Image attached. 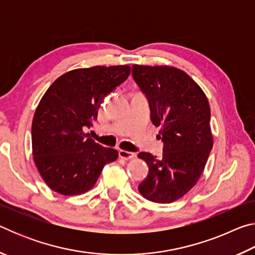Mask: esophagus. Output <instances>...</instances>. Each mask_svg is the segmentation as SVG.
Wrapping results in <instances>:
<instances>
[{"label":"esophagus","instance_id":"1","mask_svg":"<svg viewBox=\"0 0 255 255\" xmlns=\"http://www.w3.org/2000/svg\"><path fill=\"white\" fill-rule=\"evenodd\" d=\"M119 156L120 158L123 159H126V161H128V159H131L136 156L135 153H131V152H128V150H124V149H120L119 150Z\"/></svg>","mask_w":255,"mask_h":255}]
</instances>
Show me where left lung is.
Returning <instances> with one entry per match:
<instances>
[{"mask_svg": "<svg viewBox=\"0 0 255 255\" xmlns=\"http://www.w3.org/2000/svg\"><path fill=\"white\" fill-rule=\"evenodd\" d=\"M132 76L148 98L152 122L161 127L164 141L162 158L138 154L149 167L138 190L149 201L170 204L197 184L213 148L208 99L187 73L173 66L135 64Z\"/></svg>", "mask_w": 255, "mask_h": 255, "instance_id": "8db88e82", "label": "left lung"}]
</instances>
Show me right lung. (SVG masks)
<instances>
[{"label":"right lung","mask_w":255,"mask_h":255,"mask_svg":"<svg viewBox=\"0 0 255 255\" xmlns=\"http://www.w3.org/2000/svg\"><path fill=\"white\" fill-rule=\"evenodd\" d=\"M129 74L128 65L76 68L59 76L42 96L32 120V156L55 192H88L103 166L118 158V150L96 143L84 128L91 127L103 99Z\"/></svg>","instance_id":"1"}]
</instances>
